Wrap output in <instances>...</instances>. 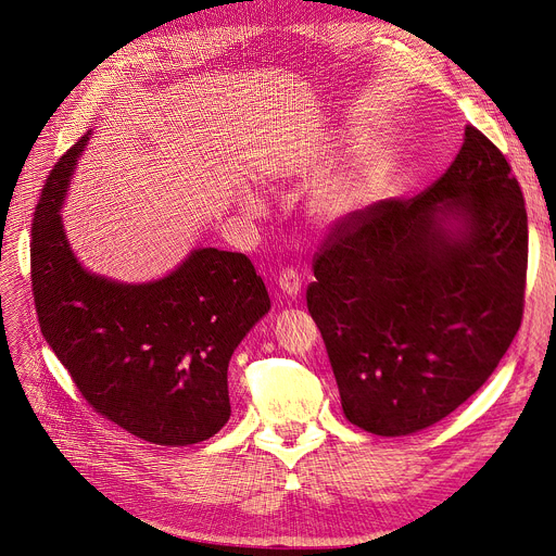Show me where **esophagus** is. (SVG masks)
Here are the masks:
<instances>
[{
	"label": "esophagus",
	"mask_w": 556,
	"mask_h": 556,
	"mask_svg": "<svg viewBox=\"0 0 556 556\" xmlns=\"http://www.w3.org/2000/svg\"><path fill=\"white\" fill-rule=\"evenodd\" d=\"M277 283H279L281 291H283L286 295H291V298H298L300 291H302V277H300L298 270H293V268L281 270L279 277H277Z\"/></svg>",
	"instance_id": "1"
}]
</instances>
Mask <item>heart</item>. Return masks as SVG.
<instances>
[{
  "label": "heart",
  "mask_w": 556,
  "mask_h": 556,
  "mask_svg": "<svg viewBox=\"0 0 556 556\" xmlns=\"http://www.w3.org/2000/svg\"><path fill=\"white\" fill-rule=\"evenodd\" d=\"M381 184V163L377 159H364L352 170L327 181L311 200L313 218L323 225H338L354 218L364 211ZM250 211L256 208L254 198H245Z\"/></svg>",
  "instance_id": "b5f03b06"
}]
</instances>
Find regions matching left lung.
I'll use <instances>...</instances> for the list:
<instances>
[{
	"instance_id": "left-lung-1",
	"label": "left lung",
	"mask_w": 556,
	"mask_h": 556,
	"mask_svg": "<svg viewBox=\"0 0 556 556\" xmlns=\"http://www.w3.org/2000/svg\"><path fill=\"white\" fill-rule=\"evenodd\" d=\"M306 306L345 418L406 437L481 389L520 329L527 211L504 154L466 127L445 175L329 229Z\"/></svg>"
}]
</instances>
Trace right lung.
<instances>
[{
    "label": "right lung",
    "instance_id": "right-lung-1",
    "mask_svg": "<svg viewBox=\"0 0 556 556\" xmlns=\"http://www.w3.org/2000/svg\"><path fill=\"white\" fill-rule=\"evenodd\" d=\"M88 136L59 159L31 225V291L45 341L94 412L156 445H192L231 416L227 368L270 298L245 254L192 250L163 279L88 273L61 206Z\"/></svg>",
    "mask_w": 556,
    "mask_h": 556
}]
</instances>
